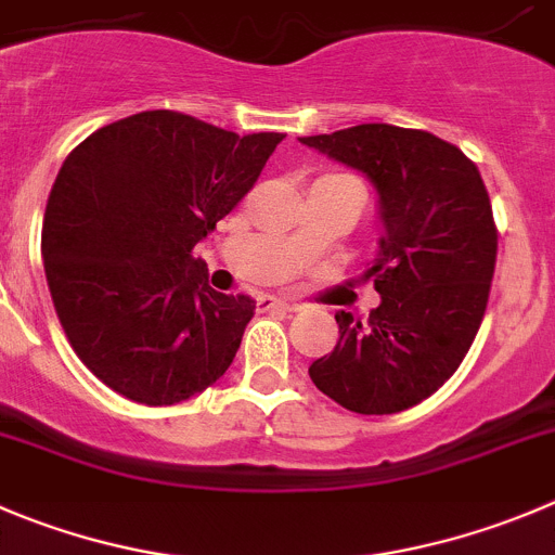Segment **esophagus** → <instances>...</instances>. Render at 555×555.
<instances>
[{"mask_svg":"<svg viewBox=\"0 0 555 555\" xmlns=\"http://www.w3.org/2000/svg\"><path fill=\"white\" fill-rule=\"evenodd\" d=\"M256 305H258V310H288V313H292V310H297V305L283 302V299H278V297H261Z\"/></svg>","mask_w":555,"mask_h":555,"instance_id":"obj_1","label":"esophagus"}]
</instances>
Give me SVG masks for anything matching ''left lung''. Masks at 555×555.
I'll return each instance as SVG.
<instances>
[{
  "label": "left lung",
  "mask_w": 555,
  "mask_h": 555,
  "mask_svg": "<svg viewBox=\"0 0 555 555\" xmlns=\"http://www.w3.org/2000/svg\"><path fill=\"white\" fill-rule=\"evenodd\" d=\"M302 144L376 184L387 234L367 269L382 305L335 313L340 340L310 365L315 387L357 414H398L461 367L488 308L499 229L479 168L425 130L357 125Z\"/></svg>",
  "instance_id": "obj_1"
}]
</instances>
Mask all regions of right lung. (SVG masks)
I'll use <instances>...</instances> for the list:
<instances>
[{
	"label": "right lung",
	"mask_w": 555,
	"mask_h": 555,
	"mask_svg": "<svg viewBox=\"0 0 555 555\" xmlns=\"http://www.w3.org/2000/svg\"><path fill=\"white\" fill-rule=\"evenodd\" d=\"M283 139L141 111L67 155L40 250L62 330L105 387L173 405L229 371L256 305L215 292L193 247L250 193Z\"/></svg>",
	"instance_id": "obj_1"
}]
</instances>
